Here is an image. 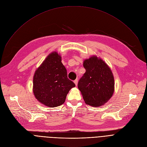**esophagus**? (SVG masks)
Wrapping results in <instances>:
<instances>
[{"instance_id": "esophagus-1", "label": "esophagus", "mask_w": 147, "mask_h": 147, "mask_svg": "<svg viewBox=\"0 0 147 147\" xmlns=\"http://www.w3.org/2000/svg\"><path fill=\"white\" fill-rule=\"evenodd\" d=\"M74 83H75L76 86H77V85H78V79H76V80L74 81Z\"/></svg>"}]
</instances>
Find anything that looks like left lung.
<instances>
[{
    "label": "left lung",
    "mask_w": 147,
    "mask_h": 147,
    "mask_svg": "<svg viewBox=\"0 0 147 147\" xmlns=\"http://www.w3.org/2000/svg\"><path fill=\"white\" fill-rule=\"evenodd\" d=\"M86 69L78 83L84 102L92 107H100L108 102L114 92V79L111 68L97 56L83 61Z\"/></svg>",
    "instance_id": "1"
}]
</instances>
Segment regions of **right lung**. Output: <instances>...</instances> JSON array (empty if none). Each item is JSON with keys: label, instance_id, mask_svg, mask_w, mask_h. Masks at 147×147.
Masks as SVG:
<instances>
[{"label": "right lung", "instance_id": "add662e5", "mask_svg": "<svg viewBox=\"0 0 147 147\" xmlns=\"http://www.w3.org/2000/svg\"><path fill=\"white\" fill-rule=\"evenodd\" d=\"M75 84L67 78L61 56L52 52L36 70L33 76V94L37 101L49 108L64 103L66 96Z\"/></svg>", "mask_w": 147, "mask_h": 147}]
</instances>
